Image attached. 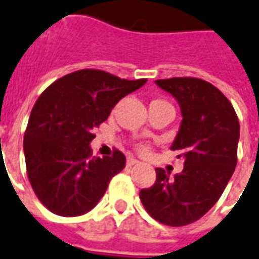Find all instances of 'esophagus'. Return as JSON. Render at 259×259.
Returning a JSON list of instances; mask_svg holds the SVG:
<instances>
[{
    "mask_svg": "<svg viewBox=\"0 0 259 259\" xmlns=\"http://www.w3.org/2000/svg\"><path fill=\"white\" fill-rule=\"evenodd\" d=\"M140 161H138V159H134V158H132V157H129V158H127V166H134V165H140Z\"/></svg>",
    "mask_w": 259,
    "mask_h": 259,
    "instance_id": "34e87169",
    "label": "esophagus"
}]
</instances>
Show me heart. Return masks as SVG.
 Segmentation results:
<instances>
[{"instance_id": "1", "label": "heart", "mask_w": 259, "mask_h": 259, "mask_svg": "<svg viewBox=\"0 0 259 259\" xmlns=\"http://www.w3.org/2000/svg\"><path fill=\"white\" fill-rule=\"evenodd\" d=\"M141 150H142V151H148V148H146V146H141Z\"/></svg>"}]
</instances>
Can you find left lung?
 <instances>
[{"label":"left lung","mask_w":259,"mask_h":259,"mask_svg":"<svg viewBox=\"0 0 259 259\" xmlns=\"http://www.w3.org/2000/svg\"><path fill=\"white\" fill-rule=\"evenodd\" d=\"M181 108L180 130L171 144L184 159V170L155 169L157 180L140 198L151 217L167 226L193 224L224 193L237 165L239 122L230 101L209 82L191 77L157 79Z\"/></svg>","instance_id":"8db88e82"}]
</instances>
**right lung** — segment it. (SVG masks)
I'll list each match as a JSON object with an SVG mask.
<instances>
[{
    "label": "right lung",
    "mask_w": 259,
    "mask_h": 259,
    "mask_svg": "<svg viewBox=\"0 0 259 259\" xmlns=\"http://www.w3.org/2000/svg\"><path fill=\"white\" fill-rule=\"evenodd\" d=\"M146 81L83 69L57 79L39 96L25 132L24 153L31 188L52 213H88L122 171L126 158L121 151L93 157L90 142L117 102Z\"/></svg>",
    "instance_id": "1"
}]
</instances>
